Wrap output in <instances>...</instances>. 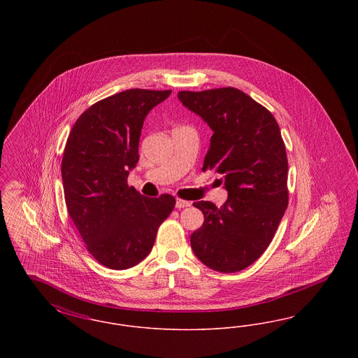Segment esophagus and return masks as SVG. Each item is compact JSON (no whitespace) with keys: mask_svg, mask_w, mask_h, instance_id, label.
Returning <instances> with one entry per match:
<instances>
[{"mask_svg":"<svg viewBox=\"0 0 358 358\" xmlns=\"http://www.w3.org/2000/svg\"><path fill=\"white\" fill-rule=\"evenodd\" d=\"M187 206H190V203H189V201L181 200V199H177V201H176V208L181 209V208H187Z\"/></svg>","mask_w":358,"mask_h":358,"instance_id":"1","label":"esophagus"}]
</instances>
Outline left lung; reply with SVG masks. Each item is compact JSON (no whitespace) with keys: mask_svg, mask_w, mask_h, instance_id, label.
Returning <instances> with one entry per match:
<instances>
[{"mask_svg":"<svg viewBox=\"0 0 358 358\" xmlns=\"http://www.w3.org/2000/svg\"><path fill=\"white\" fill-rule=\"evenodd\" d=\"M178 99L212 129L203 171L219 173L228 199L193 203L204 224L190 245L205 266L238 273L270 245L289 204L287 154L273 114L234 87L180 91Z\"/></svg>","mask_w":358,"mask_h":358,"instance_id":"1","label":"left lung"}]
</instances>
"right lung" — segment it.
I'll list each match as a JSON object with an SVG mask.
<instances>
[{
	"instance_id": "add662e5",
	"label": "right lung",
	"mask_w": 358,
	"mask_h": 358,
	"mask_svg": "<svg viewBox=\"0 0 358 358\" xmlns=\"http://www.w3.org/2000/svg\"><path fill=\"white\" fill-rule=\"evenodd\" d=\"M171 94L122 91L87 108L69 133L62 161L69 217L90 254L111 270L134 267L150 254L176 205L171 194L145 197L127 185L143 120Z\"/></svg>"
}]
</instances>
